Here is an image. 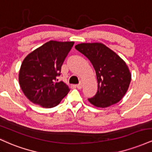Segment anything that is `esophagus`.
Returning a JSON list of instances; mask_svg holds the SVG:
<instances>
[{"label":"esophagus","instance_id":"1","mask_svg":"<svg viewBox=\"0 0 152 152\" xmlns=\"http://www.w3.org/2000/svg\"><path fill=\"white\" fill-rule=\"evenodd\" d=\"M76 86V88H78V89H81V88H82V83H79V84H77Z\"/></svg>","mask_w":152,"mask_h":152}]
</instances>
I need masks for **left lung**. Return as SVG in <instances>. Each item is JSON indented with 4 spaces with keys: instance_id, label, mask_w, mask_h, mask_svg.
<instances>
[{
    "instance_id": "8db88e82",
    "label": "left lung",
    "mask_w": 152,
    "mask_h": 152,
    "mask_svg": "<svg viewBox=\"0 0 152 152\" xmlns=\"http://www.w3.org/2000/svg\"><path fill=\"white\" fill-rule=\"evenodd\" d=\"M87 57L96 74L98 91L88 101L99 108L116 104L124 96L132 79L128 66L119 56L102 43H82L75 46Z\"/></svg>"
}]
</instances>
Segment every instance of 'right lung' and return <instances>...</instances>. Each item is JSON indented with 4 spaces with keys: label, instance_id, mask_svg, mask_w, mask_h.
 <instances>
[{
    "label": "right lung",
    "instance_id": "1",
    "mask_svg": "<svg viewBox=\"0 0 152 152\" xmlns=\"http://www.w3.org/2000/svg\"><path fill=\"white\" fill-rule=\"evenodd\" d=\"M74 41H50L33 50L23 61L18 74L20 87L31 102L43 108L57 106L70 88L56 79Z\"/></svg>",
    "mask_w": 152,
    "mask_h": 152
}]
</instances>
